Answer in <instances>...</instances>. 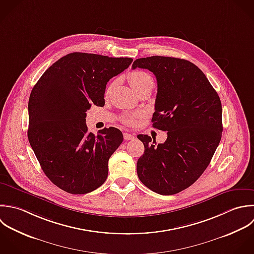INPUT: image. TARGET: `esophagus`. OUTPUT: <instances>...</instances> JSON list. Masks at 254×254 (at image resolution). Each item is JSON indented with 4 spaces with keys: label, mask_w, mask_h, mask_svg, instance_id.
Instances as JSON below:
<instances>
[{
    "label": "esophagus",
    "mask_w": 254,
    "mask_h": 254,
    "mask_svg": "<svg viewBox=\"0 0 254 254\" xmlns=\"http://www.w3.org/2000/svg\"><path fill=\"white\" fill-rule=\"evenodd\" d=\"M134 135L133 134H130V133H128V132H125L124 133V138L126 139V140H131V139H134Z\"/></svg>",
    "instance_id": "obj_1"
}]
</instances>
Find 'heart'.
Segmentation results:
<instances>
[{
  "label": "heart",
  "instance_id": "obj_1",
  "mask_svg": "<svg viewBox=\"0 0 254 254\" xmlns=\"http://www.w3.org/2000/svg\"><path fill=\"white\" fill-rule=\"evenodd\" d=\"M128 81H129V84L131 85V87L134 89L135 92H138L141 88H143L147 84L153 83V80H152L151 76L148 73H146L144 71H141V70L131 71L128 74ZM112 87H113V84H111L108 87L107 93L110 92ZM123 122L126 125L132 126V125L135 124V118H134V116H125L123 118Z\"/></svg>",
  "mask_w": 254,
  "mask_h": 254
}]
</instances>
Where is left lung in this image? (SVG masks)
I'll use <instances>...</instances> for the list:
<instances>
[{
  "label": "left lung",
  "instance_id": "1",
  "mask_svg": "<svg viewBox=\"0 0 254 254\" xmlns=\"http://www.w3.org/2000/svg\"><path fill=\"white\" fill-rule=\"evenodd\" d=\"M157 80L153 127L167 131L164 143L146 134L136 170L139 180L160 195L177 194L203 174L221 141L222 103L206 75L192 62L165 56L134 60Z\"/></svg>",
  "mask_w": 254,
  "mask_h": 254
}]
</instances>
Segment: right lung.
<instances>
[{
	"instance_id": "1",
	"label": "right lung",
	"mask_w": 254,
	"mask_h": 254,
	"mask_svg": "<svg viewBox=\"0 0 254 254\" xmlns=\"http://www.w3.org/2000/svg\"><path fill=\"white\" fill-rule=\"evenodd\" d=\"M132 58L69 53L39 78L28 100L30 146L48 179L75 195L104 184L108 162L123 142L122 131L105 127L88 132L86 112L104 107L106 85L127 69Z\"/></svg>"
}]
</instances>
